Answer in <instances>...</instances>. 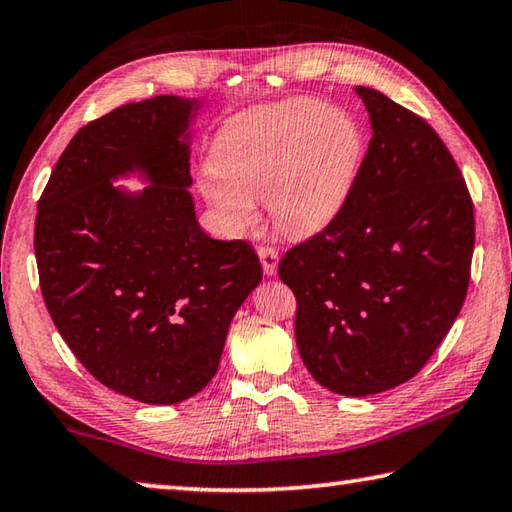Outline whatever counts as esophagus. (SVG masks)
Instances as JSON below:
<instances>
[{
  "instance_id": "1",
  "label": "esophagus",
  "mask_w": 512,
  "mask_h": 512,
  "mask_svg": "<svg viewBox=\"0 0 512 512\" xmlns=\"http://www.w3.org/2000/svg\"><path fill=\"white\" fill-rule=\"evenodd\" d=\"M257 255H259V262H262L264 273L275 275L277 273V262H280V255H277V250L271 248V246H259Z\"/></svg>"
}]
</instances>
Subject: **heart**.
Segmentation results:
<instances>
[{"label":"heart","mask_w":512,"mask_h":512,"mask_svg":"<svg viewBox=\"0 0 512 512\" xmlns=\"http://www.w3.org/2000/svg\"><path fill=\"white\" fill-rule=\"evenodd\" d=\"M361 160L363 131L350 112L289 99L225 121L198 189L232 235L253 228L255 198H266L284 235L307 237L343 212Z\"/></svg>","instance_id":"heart-1"}]
</instances>
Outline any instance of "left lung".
<instances>
[{"label":"left lung","mask_w":512,"mask_h":512,"mask_svg":"<svg viewBox=\"0 0 512 512\" xmlns=\"http://www.w3.org/2000/svg\"><path fill=\"white\" fill-rule=\"evenodd\" d=\"M372 137L343 212L287 250L296 343L320 386L375 395L418 375L463 307L474 205L438 133L372 88H357Z\"/></svg>","instance_id":"obj_1"}]
</instances>
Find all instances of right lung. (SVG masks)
Listing matches in <instances>:
<instances>
[{
    "label": "right lung",
    "instance_id": "add662e5",
    "mask_svg": "<svg viewBox=\"0 0 512 512\" xmlns=\"http://www.w3.org/2000/svg\"><path fill=\"white\" fill-rule=\"evenodd\" d=\"M196 99L162 94L90 121L38 201L36 262L49 316L103 386L178 404L210 384L232 316L262 282L248 241L196 221L187 128ZM140 170L152 185H111Z\"/></svg>",
    "mask_w": 512,
    "mask_h": 512
}]
</instances>
